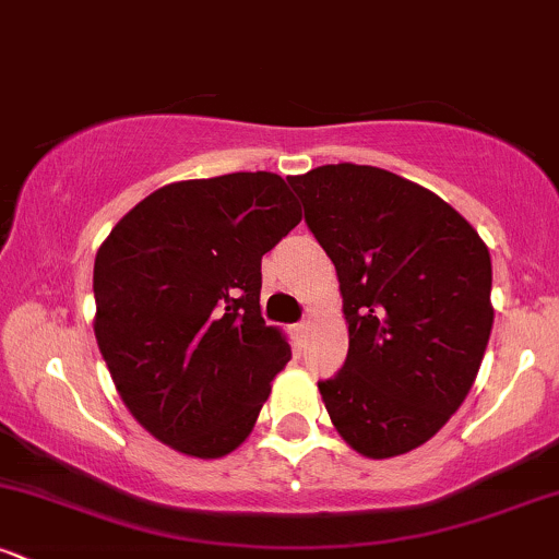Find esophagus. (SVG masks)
Listing matches in <instances>:
<instances>
[{"label":"esophagus","mask_w":559,"mask_h":559,"mask_svg":"<svg viewBox=\"0 0 559 559\" xmlns=\"http://www.w3.org/2000/svg\"><path fill=\"white\" fill-rule=\"evenodd\" d=\"M294 331H297V336H301V338H305L307 336V331H310V320H299V323L297 325H294Z\"/></svg>","instance_id":"obj_1"}]
</instances>
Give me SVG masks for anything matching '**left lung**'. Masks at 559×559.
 I'll list each match as a JSON object with an SVG mask.
<instances>
[{
	"label": "left lung",
	"instance_id": "obj_1",
	"mask_svg": "<svg viewBox=\"0 0 559 559\" xmlns=\"http://www.w3.org/2000/svg\"><path fill=\"white\" fill-rule=\"evenodd\" d=\"M336 265L349 352L318 381L342 439L373 460L426 444L476 381L493 323L491 258L441 197L373 165L286 178Z\"/></svg>",
	"mask_w": 559,
	"mask_h": 559
}]
</instances>
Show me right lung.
<instances>
[{
    "label": "right lung",
    "instance_id": "1",
    "mask_svg": "<svg viewBox=\"0 0 559 559\" xmlns=\"http://www.w3.org/2000/svg\"><path fill=\"white\" fill-rule=\"evenodd\" d=\"M301 221L275 173L178 181L141 199L94 260V333L120 400L155 439L223 457L292 360L260 312L262 254Z\"/></svg>",
    "mask_w": 559,
    "mask_h": 559
}]
</instances>
